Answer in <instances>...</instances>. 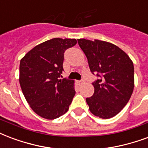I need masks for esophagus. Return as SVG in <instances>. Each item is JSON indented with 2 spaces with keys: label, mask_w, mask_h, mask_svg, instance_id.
Here are the masks:
<instances>
[{
  "label": "esophagus",
  "mask_w": 148,
  "mask_h": 148,
  "mask_svg": "<svg viewBox=\"0 0 148 148\" xmlns=\"http://www.w3.org/2000/svg\"><path fill=\"white\" fill-rule=\"evenodd\" d=\"M77 83L79 84V85H82L84 83V80H81V81H77Z\"/></svg>",
  "instance_id": "34e87169"
}]
</instances>
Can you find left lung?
<instances>
[{
    "label": "left lung",
    "instance_id": "8db88e82",
    "mask_svg": "<svg viewBox=\"0 0 148 148\" xmlns=\"http://www.w3.org/2000/svg\"><path fill=\"white\" fill-rule=\"evenodd\" d=\"M87 57L92 74L94 93L86 98L89 110L100 119L112 118L121 111L132 96L134 66L128 55L114 45L103 40L78 39Z\"/></svg>",
    "mask_w": 148,
    "mask_h": 148
}]
</instances>
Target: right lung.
I'll list each match as a JSON object with an SVG mask.
<instances>
[{
	"label": "right lung",
	"mask_w": 148,
	"mask_h": 148,
	"mask_svg": "<svg viewBox=\"0 0 148 148\" xmlns=\"http://www.w3.org/2000/svg\"><path fill=\"white\" fill-rule=\"evenodd\" d=\"M76 39L53 38L35 46L19 65V83L30 108L44 119L60 118L68 110L75 95L73 80L59 79L64 52Z\"/></svg>",
	"instance_id": "obj_1"
}]
</instances>
